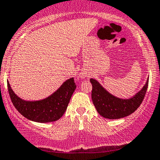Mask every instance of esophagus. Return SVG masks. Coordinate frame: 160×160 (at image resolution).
Wrapping results in <instances>:
<instances>
[{"label":"esophagus","instance_id":"esophagus-1","mask_svg":"<svg viewBox=\"0 0 160 160\" xmlns=\"http://www.w3.org/2000/svg\"><path fill=\"white\" fill-rule=\"evenodd\" d=\"M82 78H85V75H82Z\"/></svg>","mask_w":160,"mask_h":160}]
</instances>
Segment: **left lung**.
<instances>
[{
	"label": "left lung",
	"mask_w": 160,
	"mask_h": 160,
	"mask_svg": "<svg viewBox=\"0 0 160 160\" xmlns=\"http://www.w3.org/2000/svg\"><path fill=\"white\" fill-rule=\"evenodd\" d=\"M92 100L97 112L109 119H118L133 113L142 103L148 86V78L142 89L129 99L118 98L106 90L96 79L90 78Z\"/></svg>",
	"instance_id": "obj_1"
}]
</instances>
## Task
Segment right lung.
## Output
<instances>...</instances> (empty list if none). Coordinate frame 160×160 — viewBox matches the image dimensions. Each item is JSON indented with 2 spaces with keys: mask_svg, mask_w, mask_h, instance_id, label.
<instances>
[{
  "mask_svg": "<svg viewBox=\"0 0 160 160\" xmlns=\"http://www.w3.org/2000/svg\"><path fill=\"white\" fill-rule=\"evenodd\" d=\"M9 96L16 110L27 119L37 122H50L61 118L76 89L74 78L68 79L56 92L39 100H25L18 97L7 81Z\"/></svg>",
  "mask_w": 160,
  "mask_h": 160,
  "instance_id": "right-lung-1",
  "label": "right lung"
}]
</instances>
